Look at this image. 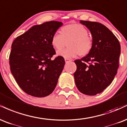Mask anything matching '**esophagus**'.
I'll use <instances>...</instances> for the list:
<instances>
[{
  "mask_svg": "<svg viewBox=\"0 0 127 127\" xmlns=\"http://www.w3.org/2000/svg\"><path fill=\"white\" fill-rule=\"evenodd\" d=\"M65 61L66 63H69V62H71V60L69 59H67V58H65Z\"/></svg>",
  "mask_w": 127,
  "mask_h": 127,
  "instance_id": "esophagus-1",
  "label": "esophagus"
}]
</instances>
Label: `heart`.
<instances>
[{"instance_id": "heart-1", "label": "heart", "mask_w": 127, "mask_h": 127, "mask_svg": "<svg viewBox=\"0 0 127 127\" xmlns=\"http://www.w3.org/2000/svg\"><path fill=\"white\" fill-rule=\"evenodd\" d=\"M88 31L84 25L72 23L61 28V33L55 32L51 38V44L56 50H60L66 41L68 47L59 50L57 55L69 59L77 55L84 56L91 52L93 46L92 38L88 35Z\"/></svg>"}]
</instances>
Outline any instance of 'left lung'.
Returning a JSON list of instances; mask_svg holds the SVG:
<instances>
[{"instance_id":"left-lung-1","label":"left lung","mask_w":127,"mask_h":127,"mask_svg":"<svg viewBox=\"0 0 127 127\" xmlns=\"http://www.w3.org/2000/svg\"><path fill=\"white\" fill-rule=\"evenodd\" d=\"M92 35L93 46L89 54L74 62L76 86L84 95L95 96L108 87L117 75L121 46L111 30L102 24L88 21H80Z\"/></svg>"}]
</instances>
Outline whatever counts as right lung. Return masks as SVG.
Wrapping results in <instances>:
<instances>
[{
	"mask_svg": "<svg viewBox=\"0 0 127 127\" xmlns=\"http://www.w3.org/2000/svg\"><path fill=\"white\" fill-rule=\"evenodd\" d=\"M63 24L46 22L17 37L9 56L10 71L24 92L37 97L50 95L57 85L65 62L62 56L52 60L56 52L51 38Z\"/></svg>",
	"mask_w": 127,
	"mask_h": 127,
	"instance_id": "1",
	"label": "right lung"
}]
</instances>
